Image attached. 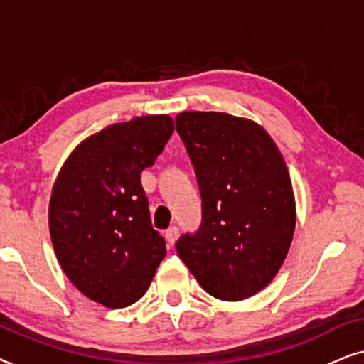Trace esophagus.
<instances>
[{
  "mask_svg": "<svg viewBox=\"0 0 364 364\" xmlns=\"http://www.w3.org/2000/svg\"><path fill=\"white\" fill-rule=\"evenodd\" d=\"M177 237H178V228L177 227H168L166 230L167 242L171 243V245H173V243H176V240H177Z\"/></svg>",
  "mask_w": 364,
  "mask_h": 364,
  "instance_id": "34e87169",
  "label": "esophagus"
}]
</instances>
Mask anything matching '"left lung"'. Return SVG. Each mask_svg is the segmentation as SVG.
<instances>
[{"label":"left lung","mask_w":364,"mask_h":364,"mask_svg":"<svg viewBox=\"0 0 364 364\" xmlns=\"http://www.w3.org/2000/svg\"><path fill=\"white\" fill-rule=\"evenodd\" d=\"M176 129L196 168L202 222L176 243L212 296L238 301L273 280L295 232L290 173L258 124L223 112H182Z\"/></svg>","instance_id":"1"}]
</instances>
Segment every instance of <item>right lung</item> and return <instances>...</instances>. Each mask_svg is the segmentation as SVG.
Listing matches in <instances>:
<instances>
[{"mask_svg":"<svg viewBox=\"0 0 364 364\" xmlns=\"http://www.w3.org/2000/svg\"><path fill=\"white\" fill-rule=\"evenodd\" d=\"M172 132L164 114L112 124L79 144L54 183L49 232L58 260L79 291L107 308L136 303L166 257L141 172Z\"/></svg>","mask_w":364,"mask_h":364,"instance_id":"add662e5","label":"right lung"}]
</instances>
